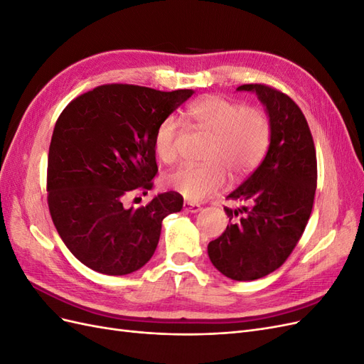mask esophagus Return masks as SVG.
I'll use <instances>...</instances> for the list:
<instances>
[{
    "label": "esophagus",
    "mask_w": 364,
    "mask_h": 364,
    "mask_svg": "<svg viewBox=\"0 0 364 364\" xmlns=\"http://www.w3.org/2000/svg\"><path fill=\"white\" fill-rule=\"evenodd\" d=\"M200 209H202V206L197 205V203H191V202L183 203V211L185 213H199Z\"/></svg>",
    "instance_id": "esophagus-1"
}]
</instances>
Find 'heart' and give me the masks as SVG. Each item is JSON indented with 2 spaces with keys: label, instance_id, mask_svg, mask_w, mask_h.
Masks as SVG:
<instances>
[{
  "label": "heart",
  "instance_id": "1",
  "mask_svg": "<svg viewBox=\"0 0 364 364\" xmlns=\"http://www.w3.org/2000/svg\"><path fill=\"white\" fill-rule=\"evenodd\" d=\"M186 117L194 126L213 136L203 156L205 165L183 164L162 178L164 188L191 202H202L222 191L226 171L232 178L249 174L266 155L270 141V121L261 109L241 106L220 95H208L191 103ZM181 121L170 115L158 124L153 149L165 164L178 158Z\"/></svg>",
  "mask_w": 364,
  "mask_h": 364
}]
</instances>
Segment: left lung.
I'll return each mask as SVG.
<instances>
[{
  "mask_svg": "<svg viewBox=\"0 0 364 364\" xmlns=\"http://www.w3.org/2000/svg\"><path fill=\"white\" fill-rule=\"evenodd\" d=\"M237 91L255 92L266 106L270 144L259 167L228 196L247 203L225 208V232L208 245L214 267L234 281L259 279L290 257L311 215L317 161L306 119L291 98L270 86L241 85Z\"/></svg>",
  "mask_w": 364,
  "mask_h": 364,
  "instance_id": "1",
  "label": "left lung"
}]
</instances>
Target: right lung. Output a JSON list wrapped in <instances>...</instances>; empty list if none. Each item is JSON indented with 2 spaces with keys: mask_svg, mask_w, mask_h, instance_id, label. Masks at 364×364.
Returning a JSON list of instances; mask_svg holds the SVG:
<instances>
[{
  "mask_svg": "<svg viewBox=\"0 0 364 364\" xmlns=\"http://www.w3.org/2000/svg\"><path fill=\"white\" fill-rule=\"evenodd\" d=\"M193 94L103 85L74 98L58 118L48 151V208L65 246L86 267L121 277L153 257L162 220L179 213L183 199L162 193L138 209H126L123 199L151 190L155 130Z\"/></svg>",
  "mask_w": 364,
  "mask_h": 364,
  "instance_id": "1",
  "label": "right lung"
}]
</instances>
